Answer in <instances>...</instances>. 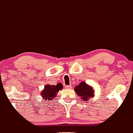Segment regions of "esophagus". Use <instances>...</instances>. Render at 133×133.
<instances>
[{
  "label": "esophagus",
  "instance_id": "1",
  "mask_svg": "<svg viewBox=\"0 0 133 133\" xmlns=\"http://www.w3.org/2000/svg\"><path fill=\"white\" fill-rule=\"evenodd\" d=\"M66 89H72V86L71 85H66L65 87Z\"/></svg>",
  "mask_w": 133,
  "mask_h": 133
}]
</instances>
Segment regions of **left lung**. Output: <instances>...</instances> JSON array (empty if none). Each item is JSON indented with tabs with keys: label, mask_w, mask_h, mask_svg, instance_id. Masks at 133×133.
Segmentation results:
<instances>
[{
	"label": "left lung",
	"mask_w": 133,
	"mask_h": 133,
	"mask_svg": "<svg viewBox=\"0 0 133 133\" xmlns=\"http://www.w3.org/2000/svg\"><path fill=\"white\" fill-rule=\"evenodd\" d=\"M74 90L84 102L90 100L91 98L94 96L95 91L93 87L85 82H81L80 84L75 87Z\"/></svg>",
	"instance_id": "1"
}]
</instances>
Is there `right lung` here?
<instances>
[{"instance_id":"right-lung-1","label":"right lung","mask_w":133,"mask_h":133,"mask_svg":"<svg viewBox=\"0 0 133 133\" xmlns=\"http://www.w3.org/2000/svg\"><path fill=\"white\" fill-rule=\"evenodd\" d=\"M63 85L58 83L55 85H46L44 87V89L41 92V96L45 100L50 101L56 97L57 94L60 90L63 89Z\"/></svg>"}]
</instances>
